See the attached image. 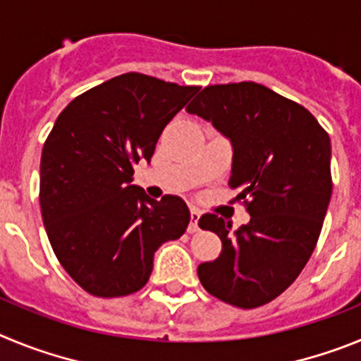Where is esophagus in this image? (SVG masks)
<instances>
[{"mask_svg": "<svg viewBox=\"0 0 361 361\" xmlns=\"http://www.w3.org/2000/svg\"><path fill=\"white\" fill-rule=\"evenodd\" d=\"M191 219H190V226H188V231L190 233H195L199 231V219H200V213L197 209H191Z\"/></svg>", "mask_w": 361, "mask_h": 361, "instance_id": "1", "label": "esophagus"}]
</instances>
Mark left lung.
<instances>
[{"label":"left lung","mask_w":361,"mask_h":361,"mask_svg":"<svg viewBox=\"0 0 361 361\" xmlns=\"http://www.w3.org/2000/svg\"><path fill=\"white\" fill-rule=\"evenodd\" d=\"M186 110L229 137V188L251 215L237 231L222 216H200L222 240L219 257L197 267L200 283L235 307L269 304L317 247L333 193L329 133L307 108L253 81L206 86Z\"/></svg>","instance_id":"left-lung-1"}]
</instances>
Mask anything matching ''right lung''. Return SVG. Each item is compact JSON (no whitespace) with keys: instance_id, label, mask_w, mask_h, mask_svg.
Returning <instances> with one entry per match:
<instances>
[{"instance_id":"right-lung-1","label":"right lung","mask_w":361,"mask_h":361,"mask_svg":"<svg viewBox=\"0 0 361 361\" xmlns=\"http://www.w3.org/2000/svg\"><path fill=\"white\" fill-rule=\"evenodd\" d=\"M197 90L128 72L78 95L57 117L41 153V215L57 260L86 293H137L159 245L186 231V202L149 199L132 177Z\"/></svg>"}]
</instances>
